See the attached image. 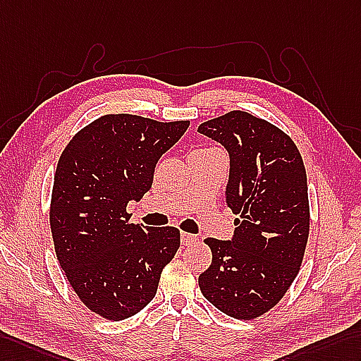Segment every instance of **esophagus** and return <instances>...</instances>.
Here are the masks:
<instances>
[{
	"label": "esophagus",
	"mask_w": 361,
	"mask_h": 361,
	"mask_svg": "<svg viewBox=\"0 0 361 361\" xmlns=\"http://www.w3.org/2000/svg\"><path fill=\"white\" fill-rule=\"evenodd\" d=\"M180 240H182V245H185V247H187V245L195 243L197 240V237L195 234H190V233H182Z\"/></svg>",
	"instance_id": "obj_1"
}]
</instances>
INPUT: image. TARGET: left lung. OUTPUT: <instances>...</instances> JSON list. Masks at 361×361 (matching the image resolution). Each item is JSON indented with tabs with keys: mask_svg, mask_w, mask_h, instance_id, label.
<instances>
[{
	"mask_svg": "<svg viewBox=\"0 0 361 361\" xmlns=\"http://www.w3.org/2000/svg\"><path fill=\"white\" fill-rule=\"evenodd\" d=\"M197 131L230 153L226 205L239 216L233 240H204L213 260L199 276L200 291L230 317L257 319L282 300L303 262L310 199L302 154L285 131L247 111Z\"/></svg>",
	"mask_w": 361,
	"mask_h": 361,
	"instance_id": "1",
	"label": "left lung"
}]
</instances>
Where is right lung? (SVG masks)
<instances>
[{
	"label": "right lung",
	"instance_id": "add662e5",
	"mask_svg": "<svg viewBox=\"0 0 361 361\" xmlns=\"http://www.w3.org/2000/svg\"><path fill=\"white\" fill-rule=\"evenodd\" d=\"M188 126L105 114L59 156L49 213L55 252L79 300L104 319L142 311L179 250L178 228L131 224L127 204L152 188L157 161Z\"/></svg>",
	"mask_w": 361,
	"mask_h": 361
}]
</instances>
